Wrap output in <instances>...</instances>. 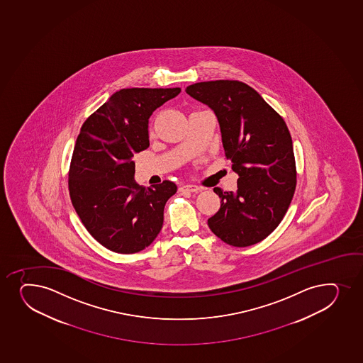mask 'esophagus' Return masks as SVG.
<instances>
[{
  "label": "esophagus",
  "mask_w": 363,
  "mask_h": 363,
  "mask_svg": "<svg viewBox=\"0 0 363 363\" xmlns=\"http://www.w3.org/2000/svg\"><path fill=\"white\" fill-rule=\"evenodd\" d=\"M182 191H191V193H198L201 191V188L195 186V184H184L182 187L179 188Z\"/></svg>",
  "instance_id": "obj_1"
}]
</instances>
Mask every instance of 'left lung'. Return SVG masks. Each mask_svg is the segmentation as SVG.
I'll list each match as a JSON object with an SVG mask.
<instances>
[{"mask_svg":"<svg viewBox=\"0 0 363 363\" xmlns=\"http://www.w3.org/2000/svg\"><path fill=\"white\" fill-rule=\"evenodd\" d=\"M186 92L215 111L226 158L238 175V191L213 188L220 208L208 218V226L230 246L255 245L279 225L296 188L293 140L286 123L245 82H196Z\"/></svg>","mask_w":363,"mask_h":363,"instance_id":"obj_1","label":"left lung"}]
</instances>
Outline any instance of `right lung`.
Instances as JSON below:
<instances>
[{"mask_svg":"<svg viewBox=\"0 0 363 363\" xmlns=\"http://www.w3.org/2000/svg\"><path fill=\"white\" fill-rule=\"evenodd\" d=\"M181 92L122 89L82 125L70 160V200L91 236L115 253L150 246L163 226L172 181L145 188L134 181V155L148 147V118Z\"/></svg>","mask_w":363,"mask_h":363,"instance_id":"obj_1","label":"right lung"}]
</instances>
